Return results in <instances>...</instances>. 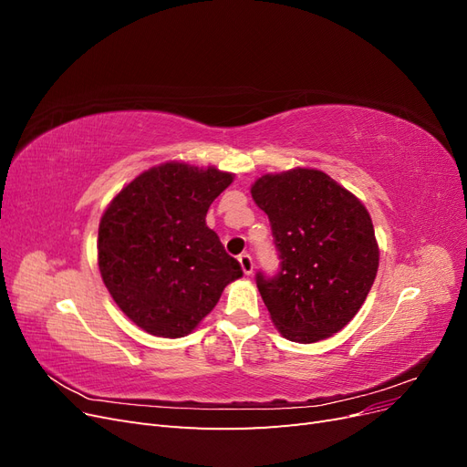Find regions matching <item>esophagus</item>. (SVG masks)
<instances>
[{
	"label": "esophagus",
	"mask_w": 467,
	"mask_h": 467,
	"mask_svg": "<svg viewBox=\"0 0 467 467\" xmlns=\"http://www.w3.org/2000/svg\"><path fill=\"white\" fill-rule=\"evenodd\" d=\"M237 261H239V265H242L244 273H245L247 276L253 275V259H251V255H247V253H244V255L237 257Z\"/></svg>",
	"instance_id": "34e87169"
}]
</instances>
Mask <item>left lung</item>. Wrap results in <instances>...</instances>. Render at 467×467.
I'll return each mask as SVG.
<instances>
[{
  "mask_svg": "<svg viewBox=\"0 0 467 467\" xmlns=\"http://www.w3.org/2000/svg\"><path fill=\"white\" fill-rule=\"evenodd\" d=\"M251 196L271 220L282 259L278 276L257 275L275 327L302 345L333 337L358 314L378 273L368 210L312 167L261 175Z\"/></svg>",
  "mask_w": 467,
  "mask_h": 467,
  "instance_id": "8db88e82",
  "label": "left lung"
}]
</instances>
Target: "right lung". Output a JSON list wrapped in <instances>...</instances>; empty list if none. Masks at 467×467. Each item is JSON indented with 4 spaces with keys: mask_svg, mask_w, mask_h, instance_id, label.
Returning <instances> with one entry per match:
<instances>
[{
    "mask_svg": "<svg viewBox=\"0 0 467 467\" xmlns=\"http://www.w3.org/2000/svg\"><path fill=\"white\" fill-rule=\"evenodd\" d=\"M234 173L165 161L140 173L99 222L97 263L122 314L153 337L192 333L223 288L242 278L239 263L206 225V212Z\"/></svg>",
    "mask_w": 467,
    "mask_h": 467,
    "instance_id": "right-lung-1",
    "label": "right lung"
}]
</instances>
